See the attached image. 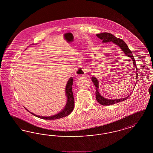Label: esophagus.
<instances>
[{
  "label": "esophagus",
  "instance_id": "34e87169",
  "mask_svg": "<svg viewBox=\"0 0 153 153\" xmlns=\"http://www.w3.org/2000/svg\"><path fill=\"white\" fill-rule=\"evenodd\" d=\"M87 74V69L85 67H80L76 71L75 75L76 76H84Z\"/></svg>",
  "mask_w": 153,
  "mask_h": 153
}]
</instances>
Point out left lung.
Wrapping results in <instances>:
<instances>
[{
	"instance_id": "left-lung-1",
	"label": "left lung",
	"mask_w": 153,
	"mask_h": 153,
	"mask_svg": "<svg viewBox=\"0 0 153 153\" xmlns=\"http://www.w3.org/2000/svg\"><path fill=\"white\" fill-rule=\"evenodd\" d=\"M97 36L99 38H100V39L102 40L103 43H107V42H112L114 43L115 44H116V45L119 46L122 51H123V52L125 53V54L126 56H128L129 58L132 59V61H133V65L136 67V69L137 68V65L136 64V60L134 58V56L132 54V51L129 50V48L128 47V46L126 45V43L125 42L122 40L120 38H117L116 37H115L114 35H112L111 33H102L100 34H97ZM138 71L136 72V76H138ZM136 79H137V77L136 76ZM91 80L93 82L94 84L95 85V88H96V91H95V97H96V100H97L100 103V105H114L115 103H117L119 102H120L122 101L126 100L127 98H128V97L131 95V94L128 95V97H126L124 98H121V99H117V100H108V99H106L105 98H104L103 97H102L100 95L99 90H98V81L94 77H91ZM137 83V82H136ZM136 86V85H135Z\"/></svg>"
}]
</instances>
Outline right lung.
<instances>
[{
  "label": "right lung",
  "instance_id": "obj_1",
  "mask_svg": "<svg viewBox=\"0 0 153 153\" xmlns=\"http://www.w3.org/2000/svg\"><path fill=\"white\" fill-rule=\"evenodd\" d=\"M73 82H74V79L72 77H71L69 79L67 85H66V87H65V95L67 97V104L65 105V106L63 110L62 111H60V112H59L57 114L51 116H38V115H36V114L28 111L25 107H24V108L27 110V111H29L30 114H32V115L36 116L37 117L41 118L42 119H45V120H55V119H60V118H62L64 117L68 116L73 111L74 105V94H73L72 89Z\"/></svg>",
  "mask_w": 153,
  "mask_h": 153
}]
</instances>
